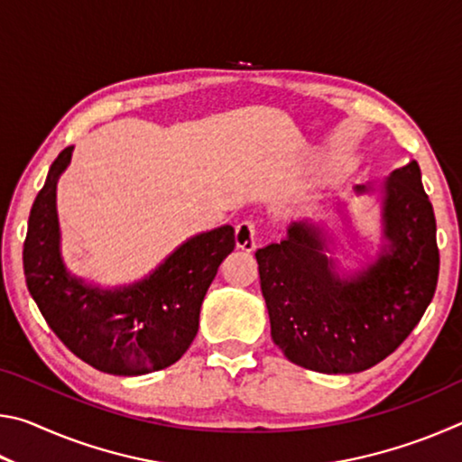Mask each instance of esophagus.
<instances>
[{
	"mask_svg": "<svg viewBox=\"0 0 462 462\" xmlns=\"http://www.w3.org/2000/svg\"><path fill=\"white\" fill-rule=\"evenodd\" d=\"M236 246L253 253L256 248V224L253 220H245L236 226Z\"/></svg>",
	"mask_w": 462,
	"mask_h": 462,
	"instance_id": "obj_1",
	"label": "esophagus"
}]
</instances>
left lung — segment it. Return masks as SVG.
Wrapping results in <instances>:
<instances>
[{
  "label": "left lung",
  "instance_id": "8db88e82",
  "mask_svg": "<svg viewBox=\"0 0 462 462\" xmlns=\"http://www.w3.org/2000/svg\"><path fill=\"white\" fill-rule=\"evenodd\" d=\"M383 226L389 248L348 281L332 271L322 232L308 220L289 226L279 245L256 250L271 336L289 361L328 374L361 373L418 326L436 291L440 253L416 161L385 181Z\"/></svg>",
  "mask_w": 462,
  "mask_h": 462
}]
</instances>
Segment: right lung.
Wrapping results in <instances>:
<instances>
[{
  "mask_svg": "<svg viewBox=\"0 0 462 462\" xmlns=\"http://www.w3.org/2000/svg\"><path fill=\"white\" fill-rule=\"evenodd\" d=\"M67 146L32 203L24 240L30 295L51 330L75 356L109 374H144L177 363L199 328L201 301L236 240L232 226L187 240L151 277L101 291L65 271L59 253L57 179L71 162Z\"/></svg>",
  "mask_w": 462,
  "mask_h": 462,
  "instance_id": "obj_1",
  "label": "right lung"
}]
</instances>
